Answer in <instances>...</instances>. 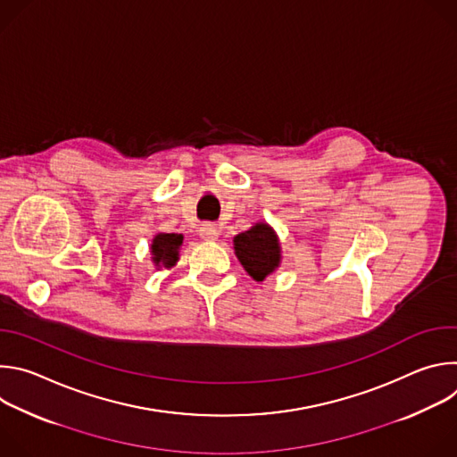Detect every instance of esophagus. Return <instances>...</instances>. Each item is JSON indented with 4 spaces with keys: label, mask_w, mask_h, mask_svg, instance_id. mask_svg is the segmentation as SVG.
I'll use <instances>...</instances> for the list:
<instances>
[{
    "label": "esophagus",
    "mask_w": 457,
    "mask_h": 457,
    "mask_svg": "<svg viewBox=\"0 0 457 457\" xmlns=\"http://www.w3.org/2000/svg\"><path fill=\"white\" fill-rule=\"evenodd\" d=\"M201 231V237L204 238V240H217L219 238V229H217V226H213V224H203V228L199 229Z\"/></svg>",
    "instance_id": "esophagus-1"
}]
</instances>
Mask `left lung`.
Here are the masks:
<instances>
[{
    "label": "left lung",
    "mask_w": 457,
    "mask_h": 457,
    "mask_svg": "<svg viewBox=\"0 0 457 457\" xmlns=\"http://www.w3.org/2000/svg\"><path fill=\"white\" fill-rule=\"evenodd\" d=\"M233 249L245 273L256 282H264L282 264L280 238L268 222H256L235 235Z\"/></svg>",
    "instance_id": "1"
}]
</instances>
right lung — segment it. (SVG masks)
<instances>
[{
    "label": "right lung",
    "mask_w": 457,
    "mask_h": 457,
    "mask_svg": "<svg viewBox=\"0 0 457 457\" xmlns=\"http://www.w3.org/2000/svg\"><path fill=\"white\" fill-rule=\"evenodd\" d=\"M182 240L180 233H157L152 238L150 253L155 270H170L179 262Z\"/></svg>",
    "instance_id": "1"
}]
</instances>
